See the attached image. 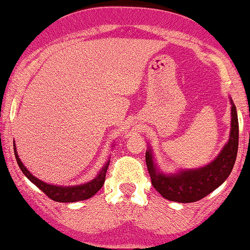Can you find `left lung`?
Wrapping results in <instances>:
<instances>
[{
  "instance_id": "1",
  "label": "left lung",
  "mask_w": 250,
  "mask_h": 250,
  "mask_svg": "<svg viewBox=\"0 0 250 250\" xmlns=\"http://www.w3.org/2000/svg\"><path fill=\"white\" fill-rule=\"evenodd\" d=\"M231 112V133L229 142L216 159L207 167L188 171H180L176 175H163L155 169L150 150L146 152V164L153 187L165 199L179 203L201 201L229 177L233 169L238 150V118L233 103Z\"/></svg>"
}]
</instances>
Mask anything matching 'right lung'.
<instances>
[{"mask_svg": "<svg viewBox=\"0 0 250 250\" xmlns=\"http://www.w3.org/2000/svg\"><path fill=\"white\" fill-rule=\"evenodd\" d=\"M14 154H16L17 163H18L19 167H21V170L23 171V174L25 175L35 186H38L48 198H51L52 201L54 202H62V203H73V202L85 201V199H88L92 196H95V194L102 188L105 180V174H107L108 167H109V162H108L107 164L103 167V169L101 170L98 176L96 177L95 180H92L91 182H88V184L73 187H61L48 185L46 184V182H42L41 180L36 179L34 175H31L30 172L26 170V167H24L23 163L21 162V159H19L18 154H17L16 146H14Z\"/></svg>", "mask_w": 250, "mask_h": 250, "instance_id": "right-lung-1", "label": "right lung"}]
</instances>
